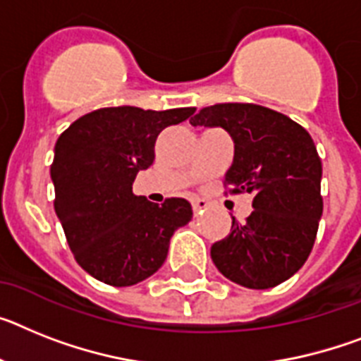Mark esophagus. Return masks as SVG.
I'll use <instances>...</instances> for the list:
<instances>
[{
	"mask_svg": "<svg viewBox=\"0 0 361 361\" xmlns=\"http://www.w3.org/2000/svg\"><path fill=\"white\" fill-rule=\"evenodd\" d=\"M207 205H209V202H207V200H204V198L192 200V209H195V213H202L204 209H207Z\"/></svg>",
	"mask_w": 361,
	"mask_h": 361,
	"instance_id": "1",
	"label": "esophagus"
}]
</instances>
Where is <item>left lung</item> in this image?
I'll use <instances>...</instances> for the list:
<instances>
[{"mask_svg":"<svg viewBox=\"0 0 361 361\" xmlns=\"http://www.w3.org/2000/svg\"><path fill=\"white\" fill-rule=\"evenodd\" d=\"M192 126H222L235 141L224 178L229 195L253 196L246 222L211 246L220 274L253 290L274 288L292 277L310 255L323 214L321 159L301 124L250 102L202 108Z\"/></svg>","mask_w":361,"mask_h":361,"instance_id":"1","label":"left lung"}]
</instances>
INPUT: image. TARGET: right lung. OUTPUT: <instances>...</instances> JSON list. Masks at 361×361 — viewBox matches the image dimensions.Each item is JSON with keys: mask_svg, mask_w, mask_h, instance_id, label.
I'll use <instances>...</instances> for the list:
<instances>
[{"mask_svg": "<svg viewBox=\"0 0 361 361\" xmlns=\"http://www.w3.org/2000/svg\"><path fill=\"white\" fill-rule=\"evenodd\" d=\"M196 108H101L63 130L54 147V211L73 257L110 286H132L161 268L178 227L189 224L185 198L161 205L132 192L139 171L154 163L157 135Z\"/></svg>", "mask_w": 361, "mask_h": 361, "instance_id": "right-lung-1", "label": "right lung"}]
</instances>
